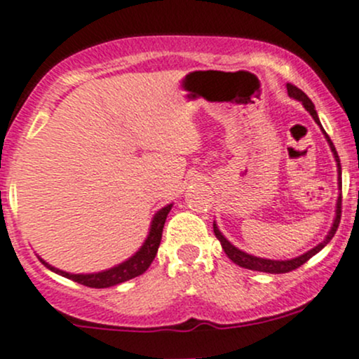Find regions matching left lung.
<instances>
[{
    "label": "left lung",
    "mask_w": 359,
    "mask_h": 359,
    "mask_svg": "<svg viewBox=\"0 0 359 359\" xmlns=\"http://www.w3.org/2000/svg\"><path fill=\"white\" fill-rule=\"evenodd\" d=\"M287 94L289 97L296 99V101H299L303 104L304 109L308 111V113L311 114V118L315 119V123L322 128V125H320V119H318V114L317 111H315V106L313 102L310 101V97H308L306 94H304L303 90H299L298 87L291 86V83H287ZM323 132V130H322ZM323 135H325L327 138V144H329L330 150H332L334 154V159L335 163H337V180H339V190H341V161H339V156H337V150H335L332 140L329 138V135H327L325 132H323ZM341 202H342V196L341 194H339L337 196V203H335V217H334V222H332V227H330V231L327 233L325 240H323L322 243H318L315 248L308 250L306 253H303V255L296 257V258H289V260H271V258H260V257H255V255H250V253L243 252V250L236 248V246L233 245L229 240H226L224 234L219 231L217 224L214 222V233H215V238H217L219 241H221L222 245V250L226 252V255L231 258V260L234 262L236 265H240V267H245V269H250V271H258V272H267V273H286V272H291L294 271V269L302 267V265L304 264V262L310 260L311 257L315 255V253H318L320 250L323 248V246L329 245V241L332 240L335 231H337L339 227V222H341Z\"/></svg>",
    "instance_id": "1"
}]
</instances>
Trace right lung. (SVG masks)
<instances>
[{
  "mask_svg": "<svg viewBox=\"0 0 359 359\" xmlns=\"http://www.w3.org/2000/svg\"><path fill=\"white\" fill-rule=\"evenodd\" d=\"M172 203L163 207L161 210L156 212V215L152 217V222H150V229L147 238H145L144 245L138 248L137 253H133L128 260L121 262V264L114 265V267L107 269V271L102 272H94V273H72V272H65L60 271V269L53 267L49 265L48 262L42 260L39 257V260L42 262L44 267H48L49 271L60 273V276L67 277V279L75 280V283L83 284V286L88 287H111L116 286V284L125 283V280L133 279V277L142 276L152 264V260L157 255V250H159L161 245V238H163V227L165 222V217H168L169 210H171Z\"/></svg>",
  "mask_w": 359,
  "mask_h": 359,
  "instance_id": "obj_1",
  "label": "right lung"
}]
</instances>
